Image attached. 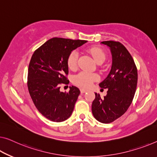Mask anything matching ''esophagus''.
Masks as SVG:
<instances>
[{"label":"esophagus","mask_w":157,"mask_h":157,"mask_svg":"<svg viewBox=\"0 0 157 157\" xmlns=\"http://www.w3.org/2000/svg\"><path fill=\"white\" fill-rule=\"evenodd\" d=\"M80 92H81V93H85V92H87V90H85V89H80Z\"/></svg>","instance_id":"esophagus-1"}]
</instances>
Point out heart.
Wrapping results in <instances>:
<instances>
[{
    "instance_id": "b5f03b06",
    "label": "heart",
    "mask_w": 157,
    "mask_h": 157,
    "mask_svg": "<svg viewBox=\"0 0 157 157\" xmlns=\"http://www.w3.org/2000/svg\"><path fill=\"white\" fill-rule=\"evenodd\" d=\"M88 52L90 53L97 63H101L106 59V53L103 49L98 47H92L88 49ZM78 51H73L70 53L67 58V67L71 71H75L78 67ZM98 79L97 75L92 72L82 71L76 75L73 78V83L80 87L87 88L92 85L94 82Z\"/></svg>"
}]
</instances>
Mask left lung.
I'll use <instances>...</instances> for the list:
<instances>
[{"mask_svg":"<svg viewBox=\"0 0 157 157\" xmlns=\"http://www.w3.org/2000/svg\"><path fill=\"white\" fill-rule=\"evenodd\" d=\"M101 44L110 48L112 66L107 78L99 84L107 89V94L101 97L95 93L92 102L93 116L103 123H112L125 113L132 101L137 84V70L134 60L122 44L106 41Z\"/></svg>","mask_w":157,"mask_h":157,"instance_id":"obj_1","label":"left lung"}]
</instances>
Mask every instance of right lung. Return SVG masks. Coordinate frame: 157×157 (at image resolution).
Here are the masks:
<instances>
[{
	"label": "right lung",
	"mask_w": 157,
	"mask_h": 157,
	"mask_svg": "<svg viewBox=\"0 0 157 157\" xmlns=\"http://www.w3.org/2000/svg\"><path fill=\"white\" fill-rule=\"evenodd\" d=\"M86 41L55 37L37 48L32 56L28 90L37 110L48 120L62 122L73 111L80 91L72 86L68 92H60V85L69 83L66 75L70 53Z\"/></svg>",
	"instance_id": "right-lung-1"
}]
</instances>
